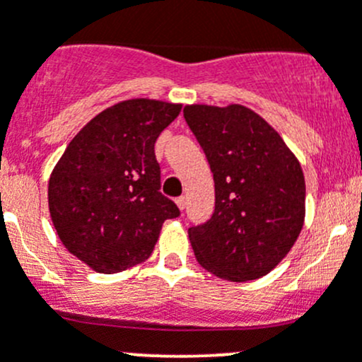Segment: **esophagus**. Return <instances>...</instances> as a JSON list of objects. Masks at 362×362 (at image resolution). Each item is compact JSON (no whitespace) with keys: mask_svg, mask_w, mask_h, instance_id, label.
I'll use <instances>...</instances> for the list:
<instances>
[{"mask_svg":"<svg viewBox=\"0 0 362 362\" xmlns=\"http://www.w3.org/2000/svg\"><path fill=\"white\" fill-rule=\"evenodd\" d=\"M175 203H177V206L180 208V210H184L185 204H187V198H185V196H180V198L175 199Z\"/></svg>","mask_w":362,"mask_h":362,"instance_id":"1","label":"esophagus"}]
</instances>
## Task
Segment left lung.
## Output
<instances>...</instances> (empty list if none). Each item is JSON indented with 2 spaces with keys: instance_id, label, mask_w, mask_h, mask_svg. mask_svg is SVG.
<instances>
[{
  "instance_id": "8db88e82",
  "label": "left lung",
  "mask_w": 362,
  "mask_h": 362,
  "mask_svg": "<svg viewBox=\"0 0 362 362\" xmlns=\"http://www.w3.org/2000/svg\"><path fill=\"white\" fill-rule=\"evenodd\" d=\"M184 117L215 182L214 215L189 228L196 259L229 282L268 275L305 224L301 164L282 136L243 105H187Z\"/></svg>"
}]
</instances>
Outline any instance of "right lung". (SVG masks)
<instances>
[{
	"instance_id": "1",
	"label": "right lung",
	"mask_w": 362,
	"mask_h": 362,
	"mask_svg": "<svg viewBox=\"0 0 362 362\" xmlns=\"http://www.w3.org/2000/svg\"><path fill=\"white\" fill-rule=\"evenodd\" d=\"M182 105L120 101L69 141L49 180V210L63 245L100 273L124 272L154 250L180 210L163 196L154 145Z\"/></svg>"
}]
</instances>
